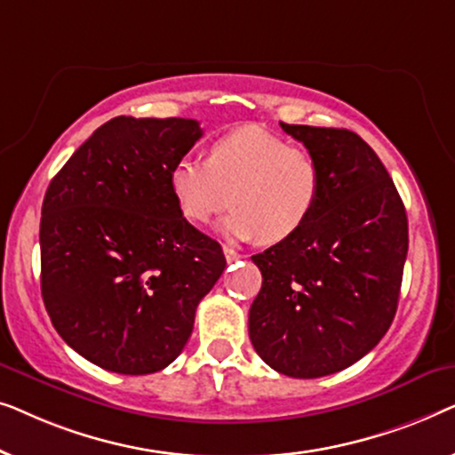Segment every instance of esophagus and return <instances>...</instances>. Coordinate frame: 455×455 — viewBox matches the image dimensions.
<instances>
[{"instance_id": "1", "label": "esophagus", "mask_w": 455, "mask_h": 455, "mask_svg": "<svg viewBox=\"0 0 455 455\" xmlns=\"http://www.w3.org/2000/svg\"><path fill=\"white\" fill-rule=\"evenodd\" d=\"M223 254H226L228 263H234V260H240L242 254L238 251H234L232 246H223Z\"/></svg>"}]
</instances>
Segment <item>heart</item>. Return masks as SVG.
I'll use <instances>...</instances> for the list:
<instances>
[{
    "instance_id": "1",
    "label": "heart",
    "mask_w": 455,
    "mask_h": 455,
    "mask_svg": "<svg viewBox=\"0 0 455 455\" xmlns=\"http://www.w3.org/2000/svg\"><path fill=\"white\" fill-rule=\"evenodd\" d=\"M167 184L188 221L207 223L232 201L234 211L220 226L223 234L279 244L300 232L319 207L323 170L308 148L267 128L240 126L211 142L207 161L178 159Z\"/></svg>"
}]
</instances>
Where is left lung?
I'll list each match as a JSON object with an SVG mask.
<instances>
[{
	"label": "left lung",
	"mask_w": 455,
	"mask_h": 455,
	"mask_svg": "<svg viewBox=\"0 0 455 455\" xmlns=\"http://www.w3.org/2000/svg\"><path fill=\"white\" fill-rule=\"evenodd\" d=\"M279 126L316 155L323 192L300 232L252 257L263 285L248 335L271 369L316 379L347 369L387 333L400 300L408 217L381 159L356 132Z\"/></svg>",
	"instance_id": "obj_1"
}]
</instances>
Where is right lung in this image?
I'll return each mask as SVG.
<instances>
[{
	"mask_svg": "<svg viewBox=\"0 0 455 455\" xmlns=\"http://www.w3.org/2000/svg\"><path fill=\"white\" fill-rule=\"evenodd\" d=\"M196 120L117 116L52 180L41 209V294L55 331L92 364L148 375L184 350L198 302L226 269L173 203L170 167Z\"/></svg>",
	"mask_w": 455,
	"mask_h": 455,
	"instance_id": "1",
	"label": "right lung"
}]
</instances>
